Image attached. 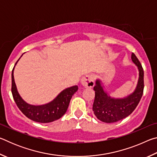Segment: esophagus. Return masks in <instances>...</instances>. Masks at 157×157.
<instances>
[{
  "instance_id": "esophagus-1",
  "label": "esophagus",
  "mask_w": 157,
  "mask_h": 157,
  "mask_svg": "<svg viewBox=\"0 0 157 157\" xmlns=\"http://www.w3.org/2000/svg\"><path fill=\"white\" fill-rule=\"evenodd\" d=\"M81 84L85 88H92L94 86V76L93 75H86L81 79Z\"/></svg>"
}]
</instances>
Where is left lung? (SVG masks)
Returning <instances> with one entry per match:
<instances>
[{
  "label": "left lung",
  "mask_w": 157,
  "mask_h": 157,
  "mask_svg": "<svg viewBox=\"0 0 157 157\" xmlns=\"http://www.w3.org/2000/svg\"><path fill=\"white\" fill-rule=\"evenodd\" d=\"M132 60L139 71V79L134 91L124 98H113L105 91L101 79L95 81L94 90L95 99L93 111L98 120L107 123H115L130 115L137 107L144 88V72L141 64L134 53Z\"/></svg>",
  "instance_id": "8db88e82"
}]
</instances>
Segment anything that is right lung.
I'll return each instance as SVG.
<instances>
[{
  "mask_svg": "<svg viewBox=\"0 0 157 157\" xmlns=\"http://www.w3.org/2000/svg\"><path fill=\"white\" fill-rule=\"evenodd\" d=\"M20 58L16 62L15 66L17 65ZM14 67L12 73V93L16 104L21 111V112L30 120L41 123L53 122L58 120L64 115L67 111L71 98L78 91V86L77 85L63 89L57 95L54 100L46 104L41 105L28 104L21 97L18 92L14 78Z\"/></svg>",
  "mask_w": 157,
  "mask_h": 157,
  "instance_id": "1",
  "label": "right lung"
}]
</instances>
